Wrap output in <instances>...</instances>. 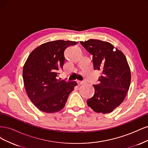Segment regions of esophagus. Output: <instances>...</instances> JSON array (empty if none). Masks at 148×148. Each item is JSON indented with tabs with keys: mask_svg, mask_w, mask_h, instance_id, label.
<instances>
[{
	"mask_svg": "<svg viewBox=\"0 0 148 148\" xmlns=\"http://www.w3.org/2000/svg\"><path fill=\"white\" fill-rule=\"evenodd\" d=\"M77 83H78V85H81V84H83V82H82V81H78Z\"/></svg>",
	"mask_w": 148,
	"mask_h": 148,
	"instance_id": "1",
	"label": "esophagus"
}]
</instances>
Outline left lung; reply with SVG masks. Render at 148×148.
Returning <instances> with one entry per match:
<instances>
[{"mask_svg": "<svg viewBox=\"0 0 148 148\" xmlns=\"http://www.w3.org/2000/svg\"><path fill=\"white\" fill-rule=\"evenodd\" d=\"M80 44L92 56L94 69L100 71L99 83L87 104L97 113L112 112L122 103L129 89L131 73L123 53L108 42L89 39Z\"/></svg>", "mask_w": 148, "mask_h": 148, "instance_id": "obj_1", "label": "left lung"}]
</instances>
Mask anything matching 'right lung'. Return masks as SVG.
<instances>
[{"mask_svg":"<svg viewBox=\"0 0 148 148\" xmlns=\"http://www.w3.org/2000/svg\"><path fill=\"white\" fill-rule=\"evenodd\" d=\"M77 42L57 40L44 43L31 52L23 66L26 92L34 106L46 113L64 108L76 82L58 79L65 61L64 52Z\"/></svg>","mask_w":148,"mask_h":148,"instance_id":"right-lung-1","label":"right lung"}]
</instances>
